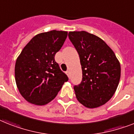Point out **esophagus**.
<instances>
[{"label":"esophagus","mask_w":134,"mask_h":134,"mask_svg":"<svg viewBox=\"0 0 134 134\" xmlns=\"http://www.w3.org/2000/svg\"><path fill=\"white\" fill-rule=\"evenodd\" d=\"M66 75H67V76H68V77H70V72L68 71H68L66 72Z\"/></svg>","instance_id":"1"}]
</instances>
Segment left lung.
I'll use <instances>...</instances> for the list:
<instances>
[{"label": "left lung", "mask_w": 134, "mask_h": 134, "mask_svg": "<svg viewBox=\"0 0 134 134\" xmlns=\"http://www.w3.org/2000/svg\"><path fill=\"white\" fill-rule=\"evenodd\" d=\"M68 37L79 55L82 81L75 86L76 98L88 108L105 104L114 94L120 78V64L104 41L88 32L70 31Z\"/></svg>", "instance_id": "8db88e82"}]
</instances>
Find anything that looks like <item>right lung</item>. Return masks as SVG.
<instances>
[{"mask_svg": "<svg viewBox=\"0 0 134 134\" xmlns=\"http://www.w3.org/2000/svg\"><path fill=\"white\" fill-rule=\"evenodd\" d=\"M68 32L53 30L34 36L24 47L15 65V79L26 101L44 105L53 100L68 80L55 55L63 46Z\"/></svg>", "mask_w": 134, "mask_h": 134, "instance_id": "1", "label": "right lung"}]
</instances>
